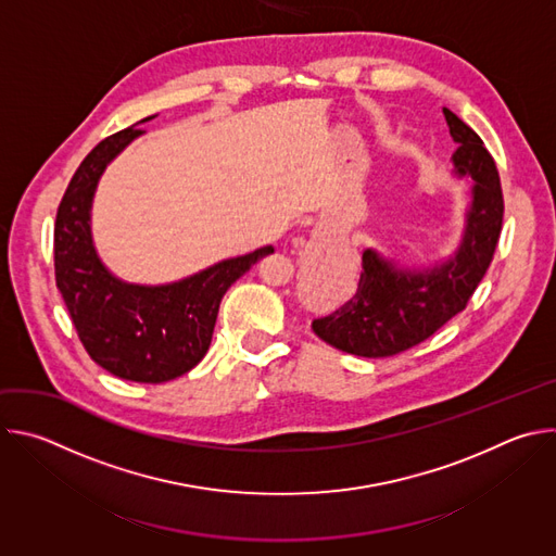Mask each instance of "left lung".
Here are the masks:
<instances>
[{"mask_svg": "<svg viewBox=\"0 0 556 556\" xmlns=\"http://www.w3.org/2000/svg\"><path fill=\"white\" fill-rule=\"evenodd\" d=\"M444 116L457 142V176L475 180L462 247L453 260L422 273L393 268L365 251L356 294L330 316L312 321L314 334L337 350L365 358L412 350L468 305L493 262L504 222L497 165L484 140L462 118L451 110Z\"/></svg>", "mask_w": 556, "mask_h": 556, "instance_id": "left-lung-1", "label": "left lung"}]
</instances>
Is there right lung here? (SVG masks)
I'll use <instances>...</instances> for the list:
<instances>
[{
  "label": "right lung",
  "mask_w": 556,
  "mask_h": 556,
  "mask_svg": "<svg viewBox=\"0 0 556 556\" xmlns=\"http://www.w3.org/2000/svg\"><path fill=\"white\" fill-rule=\"evenodd\" d=\"M138 134L142 129L127 127L108 136L74 172L56 208L54 279L90 358L118 378L155 384L204 358L222 296L275 251L264 247L169 286H129L112 277L92 247L90 204L105 165Z\"/></svg>",
  "instance_id": "right-lung-1"
}]
</instances>
